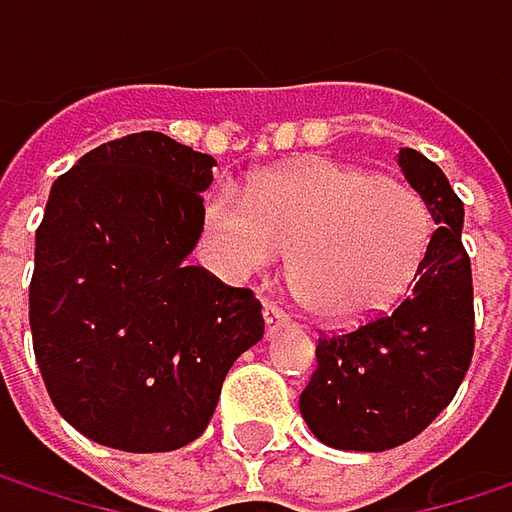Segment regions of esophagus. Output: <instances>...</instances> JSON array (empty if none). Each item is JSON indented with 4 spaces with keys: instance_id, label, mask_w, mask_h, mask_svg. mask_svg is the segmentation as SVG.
<instances>
[{
    "instance_id": "obj_1",
    "label": "esophagus",
    "mask_w": 512,
    "mask_h": 512,
    "mask_svg": "<svg viewBox=\"0 0 512 512\" xmlns=\"http://www.w3.org/2000/svg\"><path fill=\"white\" fill-rule=\"evenodd\" d=\"M263 317H266V335H275L278 329H284L290 323V314L278 302H266L263 305Z\"/></svg>"
}]
</instances>
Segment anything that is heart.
Instances as JSON below:
<instances>
[{
    "label": "heart",
    "mask_w": 512,
    "mask_h": 512,
    "mask_svg": "<svg viewBox=\"0 0 512 512\" xmlns=\"http://www.w3.org/2000/svg\"><path fill=\"white\" fill-rule=\"evenodd\" d=\"M433 231L418 189L326 159L272 171L249 195L219 186L204 201V240L225 275H260L293 252L290 284L326 320L391 305L421 269Z\"/></svg>",
    "instance_id": "heart-1"
}]
</instances>
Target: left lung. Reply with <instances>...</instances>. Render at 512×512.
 <instances>
[{
    "instance_id": "1",
    "label": "left lung",
    "mask_w": 512,
    "mask_h": 512,
    "mask_svg": "<svg viewBox=\"0 0 512 512\" xmlns=\"http://www.w3.org/2000/svg\"><path fill=\"white\" fill-rule=\"evenodd\" d=\"M436 231L412 287L356 329L320 335L299 397L311 433L338 451H388L424 433L454 400L474 356V284L462 201L445 171L412 148L397 156Z\"/></svg>"
}]
</instances>
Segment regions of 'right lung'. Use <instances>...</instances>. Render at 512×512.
<instances>
[{
  "instance_id": "right-lung-1",
  "label": "right lung",
  "mask_w": 512,
  "mask_h": 512,
  "mask_svg": "<svg viewBox=\"0 0 512 512\" xmlns=\"http://www.w3.org/2000/svg\"><path fill=\"white\" fill-rule=\"evenodd\" d=\"M216 159L162 133L106 142L50 189L29 326L58 415L130 454L195 442L231 364L263 338L260 299L186 257Z\"/></svg>"
}]
</instances>
